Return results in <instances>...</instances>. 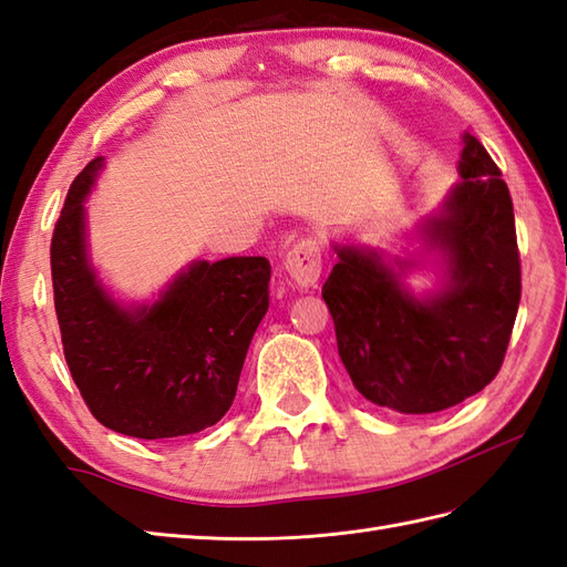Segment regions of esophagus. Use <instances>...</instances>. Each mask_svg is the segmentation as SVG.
I'll return each mask as SVG.
<instances>
[{
  "mask_svg": "<svg viewBox=\"0 0 567 567\" xmlns=\"http://www.w3.org/2000/svg\"><path fill=\"white\" fill-rule=\"evenodd\" d=\"M285 270L297 285L311 287L321 278V244L316 239H301L285 256Z\"/></svg>",
  "mask_w": 567,
  "mask_h": 567,
  "instance_id": "obj_1",
  "label": "esophagus"
}]
</instances>
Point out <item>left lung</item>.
<instances>
[{"instance_id":"left-lung-1","label":"left lung","mask_w":567,"mask_h":567,"mask_svg":"<svg viewBox=\"0 0 567 567\" xmlns=\"http://www.w3.org/2000/svg\"><path fill=\"white\" fill-rule=\"evenodd\" d=\"M460 177L441 215L422 227L431 249L445 256L439 292L416 299L364 246H336L340 260L323 285L354 388L400 414L441 412L476 395L496 379L513 336L522 295L513 198L470 134Z\"/></svg>"}]
</instances>
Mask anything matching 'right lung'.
Listing matches in <instances>:
<instances>
[{
	"mask_svg": "<svg viewBox=\"0 0 567 567\" xmlns=\"http://www.w3.org/2000/svg\"><path fill=\"white\" fill-rule=\"evenodd\" d=\"M103 167L91 159L54 225L50 264L64 359L100 424L134 439H177L220 422L268 311L264 256L196 260L155 303L126 309L97 282L83 200Z\"/></svg>",
	"mask_w": 567,
	"mask_h": 567,
	"instance_id": "right-lung-1",
	"label": "right lung"
}]
</instances>
